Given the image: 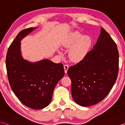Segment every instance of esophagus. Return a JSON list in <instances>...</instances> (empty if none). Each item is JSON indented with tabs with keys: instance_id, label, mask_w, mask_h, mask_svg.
I'll use <instances>...</instances> for the list:
<instances>
[{
	"instance_id": "esophagus-1",
	"label": "esophagus",
	"mask_w": 125,
	"mask_h": 125,
	"mask_svg": "<svg viewBox=\"0 0 125 125\" xmlns=\"http://www.w3.org/2000/svg\"><path fill=\"white\" fill-rule=\"evenodd\" d=\"M68 68H69V66L68 64L64 65V71H65V73H67V70H68Z\"/></svg>"
}]
</instances>
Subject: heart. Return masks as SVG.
Returning a JSON list of instances; mask_svg holds the SVG:
<instances>
[{"mask_svg":"<svg viewBox=\"0 0 125 125\" xmlns=\"http://www.w3.org/2000/svg\"><path fill=\"white\" fill-rule=\"evenodd\" d=\"M91 39L88 36H83L79 31L70 34L68 39L63 42L65 48H71L68 52L70 60L78 62L82 60L87 55L91 45ZM59 52H61L59 51Z\"/></svg>","mask_w":125,"mask_h":125,"instance_id":"heart-1","label":"heart"}]
</instances>
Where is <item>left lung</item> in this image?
Returning a JSON list of instances; mask_svg holds the SVG:
<instances>
[{
	"label": "left lung",
	"instance_id": "8db88e82",
	"mask_svg": "<svg viewBox=\"0 0 125 125\" xmlns=\"http://www.w3.org/2000/svg\"><path fill=\"white\" fill-rule=\"evenodd\" d=\"M93 49L67 71L72 81L73 98L83 106L94 105L105 98L118 75L119 60L116 44L104 29L101 28Z\"/></svg>",
	"mask_w": 125,
	"mask_h": 125
}]
</instances>
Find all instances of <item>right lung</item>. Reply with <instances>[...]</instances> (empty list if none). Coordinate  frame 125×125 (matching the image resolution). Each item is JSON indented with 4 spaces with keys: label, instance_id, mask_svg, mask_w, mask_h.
Returning <instances> with one entry per match:
<instances>
[{
    "label": "right lung",
    "instance_id": "1",
    "mask_svg": "<svg viewBox=\"0 0 125 125\" xmlns=\"http://www.w3.org/2000/svg\"><path fill=\"white\" fill-rule=\"evenodd\" d=\"M36 28L21 31L9 46L6 67L10 87L18 99L28 107L41 109L51 103L54 88L64 75L62 63L49 60L32 63L21 55V42Z\"/></svg>",
    "mask_w": 125,
    "mask_h": 125
}]
</instances>
